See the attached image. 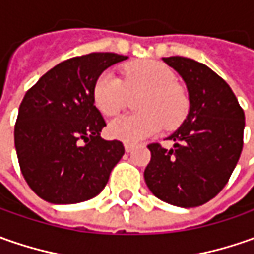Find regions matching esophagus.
<instances>
[{"label":"esophagus","instance_id":"esophagus-1","mask_svg":"<svg viewBox=\"0 0 254 254\" xmlns=\"http://www.w3.org/2000/svg\"><path fill=\"white\" fill-rule=\"evenodd\" d=\"M124 150H126L127 152H131L132 150H134V145H132V144H128V142H126V144H124Z\"/></svg>","mask_w":254,"mask_h":254}]
</instances>
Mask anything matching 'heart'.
<instances>
[{
    "mask_svg": "<svg viewBox=\"0 0 254 254\" xmlns=\"http://www.w3.org/2000/svg\"><path fill=\"white\" fill-rule=\"evenodd\" d=\"M138 114H124L109 124V134L124 142H138L162 127L174 128L184 122L190 99L175 83V74L157 61H140L126 66L124 82L110 70L99 74L93 86L96 107L106 116H114L126 106L128 93H142Z\"/></svg>",
    "mask_w": 254,
    "mask_h": 254,
    "instance_id": "heart-1",
    "label": "heart"
}]
</instances>
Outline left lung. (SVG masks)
<instances>
[{
  "instance_id": "obj_1",
  "label": "left lung",
  "mask_w": 254,
  "mask_h": 254,
  "mask_svg": "<svg viewBox=\"0 0 254 254\" xmlns=\"http://www.w3.org/2000/svg\"><path fill=\"white\" fill-rule=\"evenodd\" d=\"M185 82L190 110L167 140L174 147L148 145L144 171L148 190L167 203L195 208L215 198L239 161L245 113L229 84L206 64L190 58H162Z\"/></svg>"
}]
</instances>
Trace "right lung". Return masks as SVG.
<instances>
[{
  "label": "right lung",
  "instance_id": "obj_1",
  "mask_svg": "<svg viewBox=\"0 0 254 254\" xmlns=\"http://www.w3.org/2000/svg\"><path fill=\"white\" fill-rule=\"evenodd\" d=\"M127 58L99 52L67 59L26 92L15 123V148L25 181L39 198L79 203L106 187L124 147L100 137L106 122L94 106L93 86Z\"/></svg>",
  "mask_w": 254,
  "mask_h": 254
}]
</instances>
